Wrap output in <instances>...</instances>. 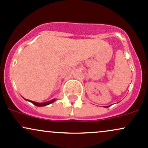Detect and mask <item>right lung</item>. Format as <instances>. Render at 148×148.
<instances>
[{"instance_id": "obj_1", "label": "right lung", "mask_w": 148, "mask_h": 148, "mask_svg": "<svg viewBox=\"0 0 148 148\" xmlns=\"http://www.w3.org/2000/svg\"><path fill=\"white\" fill-rule=\"evenodd\" d=\"M27 100H28V99H27ZM28 101H30V102L33 103L34 105H35V106H47V105H49V104H50V103L54 102V101H56V99L50 100V101H47V102H44V103H37V102H35V101H30V100H28Z\"/></svg>"}]
</instances>
